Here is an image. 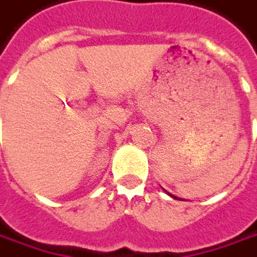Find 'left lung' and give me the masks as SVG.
<instances>
[{
  "label": "left lung",
  "mask_w": 257,
  "mask_h": 257,
  "mask_svg": "<svg viewBox=\"0 0 257 257\" xmlns=\"http://www.w3.org/2000/svg\"><path fill=\"white\" fill-rule=\"evenodd\" d=\"M170 195H171V194H170ZM173 197H174V195H173ZM174 198H177V197H174Z\"/></svg>",
  "instance_id": "1"
}]
</instances>
